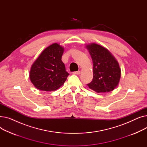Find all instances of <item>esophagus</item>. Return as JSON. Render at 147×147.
<instances>
[{
	"label": "esophagus",
	"instance_id": "obj_1",
	"mask_svg": "<svg viewBox=\"0 0 147 147\" xmlns=\"http://www.w3.org/2000/svg\"><path fill=\"white\" fill-rule=\"evenodd\" d=\"M73 74H77V75H79L80 74V71H74L73 73Z\"/></svg>",
	"mask_w": 147,
	"mask_h": 147
}]
</instances>
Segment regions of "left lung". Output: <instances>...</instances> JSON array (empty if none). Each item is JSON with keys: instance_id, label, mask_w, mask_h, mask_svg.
Listing matches in <instances>:
<instances>
[{"instance_id": "left-lung-1", "label": "left lung", "mask_w": 147, "mask_h": 147, "mask_svg": "<svg viewBox=\"0 0 147 147\" xmlns=\"http://www.w3.org/2000/svg\"><path fill=\"white\" fill-rule=\"evenodd\" d=\"M93 61V79L89 88L98 93L113 90L120 81L121 71L118 62L110 52L96 43L88 45Z\"/></svg>"}]
</instances>
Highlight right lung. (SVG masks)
<instances>
[{
	"instance_id": "right-lung-1",
	"label": "right lung",
	"mask_w": 147,
	"mask_h": 147,
	"mask_svg": "<svg viewBox=\"0 0 147 147\" xmlns=\"http://www.w3.org/2000/svg\"><path fill=\"white\" fill-rule=\"evenodd\" d=\"M64 48L58 43L46 48L31 67L30 79L34 86L44 91H53L65 82L69 73L61 60Z\"/></svg>"
}]
</instances>
